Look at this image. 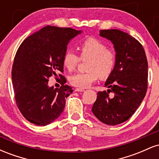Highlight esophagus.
<instances>
[{
	"instance_id": "obj_1",
	"label": "esophagus",
	"mask_w": 159,
	"mask_h": 159,
	"mask_svg": "<svg viewBox=\"0 0 159 159\" xmlns=\"http://www.w3.org/2000/svg\"><path fill=\"white\" fill-rule=\"evenodd\" d=\"M75 90L76 92H83V91H84V89H83V88H75Z\"/></svg>"
}]
</instances>
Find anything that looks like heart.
I'll list each match as a JSON object with an SVG mask.
<instances>
[{
	"label": "heart",
	"mask_w": 159,
	"mask_h": 159,
	"mask_svg": "<svg viewBox=\"0 0 159 159\" xmlns=\"http://www.w3.org/2000/svg\"><path fill=\"white\" fill-rule=\"evenodd\" d=\"M81 59L89 58L87 72H78L69 78L71 84L80 88H85L92 84L98 78L106 79L112 74L116 63L114 51L96 38L89 37L81 42L78 46ZM73 51L66 50L63 57V64L69 71H73L81 60Z\"/></svg>",
	"instance_id": "obj_1"
}]
</instances>
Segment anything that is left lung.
I'll list each match as a JSON object with an SVG mask.
<instances>
[{
	"instance_id": "1",
	"label": "left lung",
	"mask_w": 159,
	"mask_h": 159,
	"mask_svg": "<svg viewBox=\"0 0 159 159\" xmlns=\"http://www.w3.org/2000/svg\"><path fill=\"white\" fill-rule=\"evenodd\" d=\"M100 36L114 44L116 63L105 84L108 90L98 91L92 111L102 123L116 125L129 120L145 97L148 63L143 45L127 33L101 30Z\"/></svg>"
}]
</instances>
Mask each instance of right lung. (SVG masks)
Masks as SVG:
<instances>
[{"instance_id": "1", "label": "right lung", "mask_w": 159, "mask_h": 159, "mask_svg": "<svg viewBox=\"0 0 159 159\" xmlns=\"http://www.w3.org/2000/svg\"><path fill=\"white\" fill-rule=\"evenodd\" d=\"M81 33L71 27H44L26 38L14 58L12 80L18 108L25 119L38 125H46L64 110L66 98L73 92L65 85L63 57L69 40ZM59 76L61 84L54 89L48 78Z\"/></svg>"}]
</instances>
